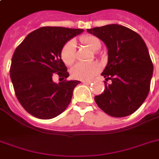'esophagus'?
Listing matches in <instances>:
<instances>
[{"mask_svg":"<svg viewBox=\"0 0 159 159\" xmlns=\"http://www.w3.org/2000/svg\"><path fill=\"white\" fill-rule=\"evenodd\" d=\"M82 83L86 85H89L90 83H92V81H82Z\"/></svg>","mask_w":159,"mask_h":159,"instance_id":"34e87169","label":"esophagus"}]
</instances>
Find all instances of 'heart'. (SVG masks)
Masks as SVG:
<instances>
[{"instance_id":"1","label":"heart","mask_w":159,"mask_h":159,"mask_svg":"<svg viewBox=\"0 0 159 159\" xmlns=\"http://www.w3.org/2000/svg\"><path fill=\"white\" fill-rule=\"evenodd\" d=\"M80 40L84 45L92 49L97 51L101 48L102 43L97 37L94 35H84L80 38ZM61 58L65 64L69 66L76 59V44L73 40H70L65 43L61 51ZM101 66L97 62L82 63L79 62L72 67L71 75L74 79L89 81L100 72Z\"/></svg>"}]
</instances>
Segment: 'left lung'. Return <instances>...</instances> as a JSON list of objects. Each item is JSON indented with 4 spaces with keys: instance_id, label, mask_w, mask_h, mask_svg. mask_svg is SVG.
I'll return each instance as SVG.
<instances>
[{
    "instance_id": "8db88e82",
    "label": "left lung",
    "mask_w": 159,
    "mask_h": 159,
    "mask_svg": "<svg viewBox=\"0 0 159 159\" xmlns=\"http://www.w3.org/2000/svg\"><path fill=\"white\" fill-rule=\"evenodd\" d=\"M102 39L108 49V62L102 75L104 92L95 97L97 106L113 117L133 114L145 101L150 89L153 66L141 36L117 24L87 30Z\"/></svg>"
}]
</instances>
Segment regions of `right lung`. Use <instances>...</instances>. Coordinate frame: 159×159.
<instances>
[{"instance_id":"add662e5","label":"right lung","mask_w":159,"mask_h":159,"mask_svg":"<svg viewBox=\"0 0 159 159\" xmlns=\"http://www.w3.org/2000/svg\"><path fill=\"white\" fill-rule=\"evenodd\" d=\"M81 29L41 27L26 36L11 59L10 76L17 99L28 113L49 120L69 105L80 81L64 80L55 83V74L63 79L69 74L61 58L67 41L82 33Z\"/></svg>"}]
</instances>
